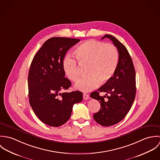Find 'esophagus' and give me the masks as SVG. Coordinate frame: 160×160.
<instances>
[{
	"label": "esophagus",
	"mask_w": 160,
	"mask_h": 160,
	"mask_svg": "<svg viewBox=\"0 0 160 160\" xmlns=\"http://www.w3.org/2000/svg\"><path fill=\"white\" fill-rule=\"evenodd\" d=\"M89 98H90V97H89V95L88 94H86V93H84L83 94V98H84V100H87L89 99Z\"/></svg>",
	"instance_id": "1"
}]
</instances>
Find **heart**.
I'll return each instance as SVG.
<instances>
[{
	"label": "heart",
	"mask_w": 160,
	"mask_h": 160,
	"mask_svg": "<svg viewBox=\"0 0 160 160\" xmlns=\"http://www.w3.org/2000/svg\"><path fill=\"white\" fill-rule=\"evenodd\" d=\"M74 53L80 64H88L86 76L74 85L76 89L88 92L100 84L107 83L113 76L118 67L119 53L115 46L96 40H88L76 47ZM62 68L72 81L79 77L80 71L74 58L67 55L62 61Z\"/></svg>",
	"instance_id": "1"
}]
</instances>
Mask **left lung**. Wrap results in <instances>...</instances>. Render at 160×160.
Returning <instances> with one entry per match:
<instances>
[{"label": "left lung", "mask_w": 160, "mask_h": 160, "mask_svg": "<svg viewBox=\"0 0 160 160\" xmlns=\"http://www.w3.org/2000/svg\"><path fill=\"white\" fill-rule=\"evenodd\" d=\"M110 39L118 51L119 62L112 78L100 87L98 91L106 92L100 96L98 92H93L91 97L100 103V110L93 114V119L103 126H110L120 122L129 112L134 101L136 71L131 57L126 48L116 38L105 34V38Z\"/></svg>", "instance_id": "left-lung-1"}]
</instances>
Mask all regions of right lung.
Segmentation results:
<instances>
[{
  "label": "right lung",
  "mask_w": 160,
  "mask_h": 160,
  "mask_svg": "<svg viewBox=\"0 0 160 160\" xmlns=\"http://www.w3.org/2000/svg\"><path fill=\"white\" fill-rule=\"evenodd\" d=\"M78 39L55 37L44 43L31 62L28 74L29 103L44 123L58 127L68 121L73 105L82 100L81 92L68 89L71 82L65 77L62 61L69 49L79 42Z\"/></svg>",
  "instance_id": "add662e5"
}]
</instances>
